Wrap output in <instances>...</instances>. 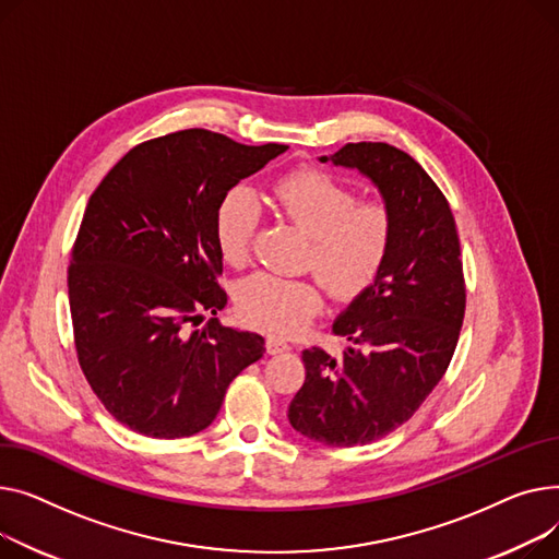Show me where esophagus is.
Listing matches in <instances>:
<instances>
[{"label":"esophagus","mask_w":559,"mask_h":559,"mask_svg":"<svg viewBox=\"0 0 559 559\" xmlns=\"http://www.w3.org/2000/svg\"><path fill=\"white\" fill-rule=\"evenodd\" d=\"M290 349V345L286 343V341H282V338H275V336H269V341H266V352L269 354H284V352H288Z\"/></svg>","instance_id":"1"}]
</instances>
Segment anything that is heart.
<instances>
[{
	"mask_svg": "<svg viewBox=\"0 0 559 559\" xmlns=\"http://www.w3.org/2000/svg\"><path fill=\"white\" fill-rule=\"evenodd\" d=\"M275 210L309 235L305 264L336 300L360 298L381 275L395 239V218L381 201H358L356 189L320 169H295L273 185ZM261 210L248 189L218 205L214 237L233 266L250 259ZM318 280L254 273L239 282L235 305L243 322L275 336L300 334L322 309Z\"/></svg>",
	"mask_w": 559,
	"mask_h": 559,
	"instance_id": "heart-1",
	"label": "heart"
}]
</instances>
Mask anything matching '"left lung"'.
Here are the masks:
<instances>
[{
    "mask_svg": "<svg viewBox=\"0 0 559 559\" xmlns=\"http://www.w3.org/2000/svg\"><path fill=\"white\" fill-rule=\"evenodd\" d=\"M381 191L395 239L379 280L334 322L354 343L341 358L302 352L307 379L288 406L295 431L326 447H360L408 421L444 377L461 336L467 288L461 241L440 187L385 142L322 155Z\"/></svg>",
    "mask_w": 559,
    "mask_h": 559,
    "instance_id": "8db88e82",
    "label": "left lung"
}]
</instances>
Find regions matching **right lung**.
Masks as SVG:
<instances>
[{"label": "right lung", "mask_w": 559, "mask_h": 559, "mask_svg": "<svg viewBox=\"0 0 559 559\" xmlns=\"http://www.w3.org/2000/svg\"><path fill=\"white\" fill-rule=\"evenodd\" d=\"M286 144L246 146L205 128L130 148L90 195L68 271L79 366L130 431L176 440L221 411L264 338L189 322L227 305L214 237L221 201Z\"/></svg>", "instance_id": "obj_1"}]
</instances>
